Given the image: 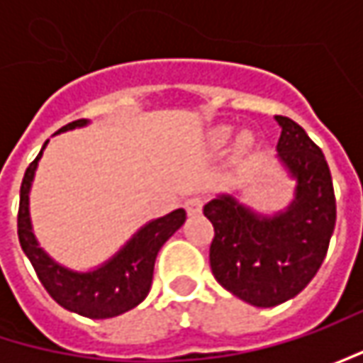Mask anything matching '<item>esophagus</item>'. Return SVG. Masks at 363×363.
Listing matches in <instances>:
<instances>
[{
  "instance_id": "1",
  "label": "esophagus",
  "mask_w": 363,
  "mask_h": 363,
  "mask_svg": "<svg viewBox=\"0 0 363 363\" xmlns=\"http://www.w3.org/2000/svg\"><path fill=\"white\" fill-rule=\"evenodd\" d=\"M202 206L203 200L200 196H191V198H188V200L184 202V208H186L188 214H200V212H202Z\"/></svg>"
}]
</instances>
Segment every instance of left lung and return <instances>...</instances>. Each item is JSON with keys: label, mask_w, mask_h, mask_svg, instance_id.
<instances>
[{"label": "left lung", "mask_w": 363, "mask_h": 363, "mask_svg": "<svg viewBox=\"0 0 363 363\" xmlns=\"http://www.w3.org/2000/svg\"><path fill=\"white\" fill-rule=\"evenodd\" d=\"M279 157L297 177V198L285 214L258 218L230 196L203 206L214 226L210 267L216 281L255 307H274L299 295L328 255L335 228V194L325 155L289 117Z\"/></svg>", "instance_id": "left-lung-1"}]
</instances>
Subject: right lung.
Returning <instances> with one entry per match:
<instances>
[{
	"label": "right lung",
	"mask_w": 363,
	"mask_h": 363,
	"mask_svg": "<svg viewBox=\"0 0 363 363\" xmlns=\"http://www.w3.org/2000/svg\"><path fill=\"white\" fill-rule=\"evenodd\" d=\"M82 125H86V119L72 121L64 125L60 131H68ZM42 151L28 165L23 174L20 188V210H18V238H20L21 250L30 258L40 283L48 291L50 297L58 305H62L64 309L91 319L117 317L137 307L151 289L153 264L160 248L186 222V210L179 208L167 216L149 222L145 228H141L133 236L131 242L117 257L108 260L99 271L86 272V274L66 271L54 260H50L48 255L38 246L28 216V191L38 160L42 157Z\"/></svg>",
	"instance_id": "1"
}]
</instances>
